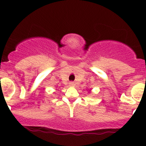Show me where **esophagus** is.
<instances>
[{
	"instance_id": "1",
	"label": "esophagus",
	"mask_w": 146,
	"mask_h": 146,
	"mask_svg": "<svg viewBox=\"0 0 146 146\" xmlns=\"http://www.w3.org/2000/svg\"><path fill=\"white\" fill-rule=\"evenodd\" d=\"M74 85H75V83H74V82H69V86H74Z\"/></svg>"
}]
</instances>
